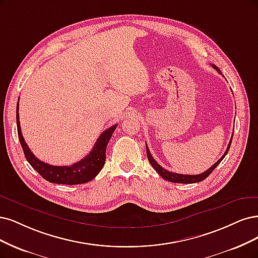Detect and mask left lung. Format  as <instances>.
<instances>
[{
  "label": "left lung",
  "mask_w": 258,
  "mask_h": 258,
  "mask_svg": "<svg viewBox=\"0 0 258 258\" xmlns=\"http://www.w3.org/2000/svg\"><path fill=\"white\" fill-rule=\"evenodd\" d=\"M212 67H214L216 70H218L219 74H221V73H220V69H219L216 65H212ZM221 75H222V74H221ZM233 136H234V135H233ZM232 139H233V138H232ZM232 139H230V141H229V144H228V146H227V148H226V150H225L224 155L222 156V157L218 160V161H217L214 165H212L210 168H208V170H207L206 172H204V173L199 174V175L176 174V173H172V172H170V171L165 170V168H163L161 165H159V164L156 162V160L153 158L152 154H150V152H149L147 144H146V153H147V158H148L149 163L152 164V166L157 171V173H158L160 176H161L162 178H164L165 180L171 181V182H176V183H195V182H200V181H202V180H204V179H206L207 177L211 174V172L214 171L215 168L220 164V162L222 161V160L224 159V157H225L226 154L228 153L230 144H232Z\"/></svg>",
  "instance_id": "obj_1"
}]
</instances>
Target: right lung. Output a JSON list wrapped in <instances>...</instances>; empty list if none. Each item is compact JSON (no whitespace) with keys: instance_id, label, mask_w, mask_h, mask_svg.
I'll list each match as a JSON object with an SVG mask.
<instances>
[{"instance_id":"right-lung-1","label":"right lung","mask_w":258,"mask_h":258,"mask_svg":"<svg viewBox=\"0 0 258 258\" xmlns=\"http://www.w3.org/2000/svg\"><path fill=\"white\" fill-rule=\"evenodd\" d=\"M16 115L18 137H19L20 144L22 146L26 160H28L32 167L42 177V178L52 183L72 185L85 183L94 179L104 165L106 145H108L114 130L117 127V125H113L109 129L103 131L98 138V140H97L93 149L91 150V153L83 159L80 160L79 162H76L70 166H55L40 161L37 157H35V155L29 148L28 144L25 143L21 133L19 120V101L17 103Z\"/></svg>"}]
</instances>
